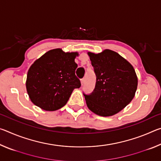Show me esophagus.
<instances>
[{"label": "esophagus", "mask_w": 161, "mask_h": 161, "mask_svg": "<svg viewBox=\"0 0 161 161\" xmlns=\"http://www.w3.org/2000/svg\"><path fill=\"white\" fill-rule=\"evenodd\" d=\"M84 83V78L81 79V85H83Z\"/></svg>", "instance_id": "esophagus-1"}]
</instances>
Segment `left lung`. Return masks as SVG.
<instances>
[{
	"label": "left lung",
	"instance_id": "8db88e82",
	"mask_svg": "<svg viewBox=\"0 0 161 161\" xmlns=\"http://www.w3.org/2000/svg\"><path fill=\"white\" fill-rule=\"evenodd\" d=\"M97 77L93 92L83 93L88 108L101 116L121 111L134 97L138 79L131 64L110 50L88 53Z\"/></svg>",
	"mask_w": 161,
	"mask_h": 161
}]
</instances>
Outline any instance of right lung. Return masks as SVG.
<instances>
[{
  "mask_svg": "<svg viewBox=\"0 0 161 161\" xmlns=\"http://www.w3.org/2000/svg\"><path fill=\"white\" fill-rule=\"evenodd\" d=\"M77 53L61 49L48 51L31 65L26 88L32 102L46 111H55L66 104L72 91L81 86L75 75Z\"/></svg>",
  "mask_w": 161,
  "mask_h": 161,
  "instance_id": "obj_1",
  "label": "right lung"
}]
</instances>
